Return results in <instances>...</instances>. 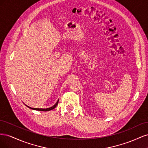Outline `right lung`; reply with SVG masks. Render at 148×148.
<instances>
[{"mask_svg": "<svg viewBox=\"0 0 148 148\" xmlns=\"http://www.w3.org/2000/svg\"><path fill=\"white\" fill-rule=\"evenodd\" d=\"M59 99H58V101H57V102L56 103V104L53 105V106H52V107H49V108H46V109H41V108H32V107H29L28 106H27V105H26L25 103V105L26 106H27L28 108H30L31 109H33V110H39V111H44V112H46V111H49V110H52V109H53L54 108H56V107L57 106V104H58V102H59Z\"/></svg>", "mask_w": 148, "mask_h": 148, "instance_id": "add662e5", "label": "right lung"}]
</instances>
